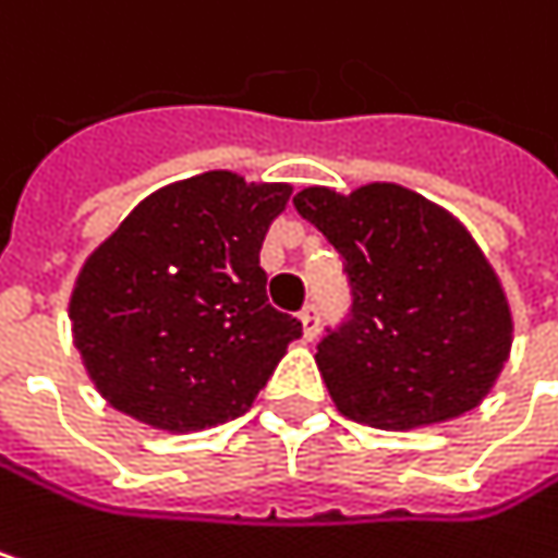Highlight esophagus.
<instances>
[{
	"label": "esophagus",
	"mask_w": 558,
	"mask_h": 558,
	"mask_svg": "<svg viewBox=\"0 0 558 558\" xmlns=\"http://www.w3.org/2000/svg\"><path fill=\"white\" fill-rule=\"evenodd\" d=\"M299 317H301V337L311 342V339L317 337V327H320V317H317V304H307V307L301 311Z\"/></svg>",
	"instance_id": "esophagus-1"
}]
</instances>
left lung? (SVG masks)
<instances>
[{
  "label": "left lung",
  "mask_w": 558,
  "mask_h": 558,
  "mask_svg": "<svg viewBox=\"0 0 558 558\" xmlns=\"http://www.w3.org/2000/svg\"><path fill=\"white\" fill-rule=\"evenodd\" d=\"M292 203L333 244L352 295L317 342L339 413L416 428L473 410L511 349L508 301L473 238L397 183L307 186Z\"/></svg>",
  "instance_id": "left-lung-1"
}]
</instances>
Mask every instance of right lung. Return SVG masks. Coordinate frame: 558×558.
Instances as JSON below:
<instances>
[{
    "mask_svg": "<svg viewBox=\"0 0 558 558\" xmlns=\"http://www.w3.org/2000/svg\"><path fill=\"white\" fill-rule=\"evenodd\" d=\"M292 196L231 171L180 180L85 259L69 320L100 397L168 432L244 416L301 320L266 301L259 247Z\"/></svg>",
    "mask_w": 558,
    "mask_h": 558,
    "instance_id": "obj_1",
    "label": "right lung"
}]
</instances>
